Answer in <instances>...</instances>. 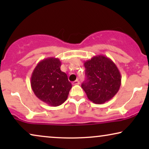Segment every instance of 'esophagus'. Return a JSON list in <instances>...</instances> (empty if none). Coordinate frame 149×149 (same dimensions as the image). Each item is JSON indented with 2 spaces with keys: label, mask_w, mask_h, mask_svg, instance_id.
Here are the masks:
<instances>
[{
  "label": "esophagus",
  "mask_w": 149,
  "mask_h": 149,
  "mask_svg": "<svg viewBox=\"0 0 149 149\" xmlns=\"http://www.w3.org/2000/svg\"><path fill=\"white\" fill-rule=\"evenodd\" d=\"M79 81H78V80H76V81H73V82L72 83V84L73 85H79Z\"/></svg>",
  "instance_id": "esophagus-1"
}]
</instances>
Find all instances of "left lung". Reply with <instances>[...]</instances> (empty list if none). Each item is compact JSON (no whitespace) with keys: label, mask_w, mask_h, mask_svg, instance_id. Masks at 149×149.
<instances>
[{"label":"left lung","mask_w":149,"mask_h":149,"mask_svg":"<svg viewBox=\"0 0 149 149\" xmlns=\"http://www.w3.org/2000/svg\"><path fill=\"white\" fill-rule=\"evenodd\" d=\"M86 80L81 87L92 102L101 104L109 101L118 92L121 76L116 64L102 55L85 61Z\"/></svg>","instance_id":"left-lung-1"}]
</instances>
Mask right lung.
Returning <instances> with one entry per match:
<instances>
[{
	"mask_svg": "<svg viewBox=\"0 0 149 149\" xmlns=\"http://www.w3.org/2000/svg\"><path fill=\"white\" fill-rule=\"evenodd\" d=\"M58 58H48L38 63L31 76V87L38 99L51 107H58L68 97L72 85L60 70Z\"/></svg>",
	"mask_w": 149,
	"mask_h": 149,
	"instance_id": "right-lung-1",
	"label": "right lung"
}]
</instances>
